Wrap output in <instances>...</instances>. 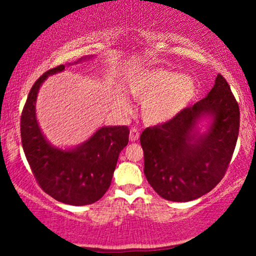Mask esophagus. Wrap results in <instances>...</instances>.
Instances as JSON below:
<instances>
[{
  "instance_id": "esophagus-1",
  "label": "esophagus",
  "mask_w": 256,
  "mask_h": 256,
  "mask_svg": "<svg viewBox=\"0 0 256 256\" xmlns=\"http://www.w3.org/2000/svg\"><path fill=\"white\" fill-rule=\"evenodd\" d=\"M138 138H140V132H138L137 128H132L130 130V140L131 142H136Z\"/></svg>"
}]
</instances>
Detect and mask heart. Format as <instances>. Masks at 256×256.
<instances>
[{"instance_id":"1","label":"heart","mask_w":256,"mask_h":256,"mask_svg":"<svg viewBox=\"0 0 256 256\" xmlns=\"http://www.w3.org/2000/svg\"><path fill=\"white\" fill-rule=\"evenodd\" d=\"M128 91L142 102L140 116L146 124L161 125L176 119L190 107L198 95V83L192 77L167 70L138 71L128 79ZM125 110L130 106L122 101Z\"/></svg>"}]
</instances>
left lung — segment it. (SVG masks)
Segmentation results:
<instances>
[{
	"label": "left lung",
	"instance_id": "obj_1",
	"mask_svg": "<svg viewBox=\"0 0 256 256\" xmlns=\"http://www.w3.org/2000/svg\"><path fill=\"white\" fill-rule=\"evenodd\" d=\"M238 130V104L218 74L204 98L171 122L142 132L146 180L168 201L201 198L224 177Z\"/></svg>",
	"mask_w": 256,
	"mask_h": 256
}]
</instances>
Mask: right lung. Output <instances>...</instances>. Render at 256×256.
Listing matches in <instances>:
<instances>
[{
  "mask_svg": "<svg viewBox=\"0 0 256 256\" xmlns=\"http://www.w3.org/2000/svg\"><path fill=\"white\" fill-rule=\"evenodd\" d=\"M94 58L95 55H88L67 66ZM64 71V64L49 70L31 88L20 122L22 149L38 184L48 195L66 204H91L110 188L120 152L128 143L130 131L128 126H102L72 148L52 146L38 124L36 101L44 80Z\"/></svg>",
  "mask_w": 256,
  "mask_h": 256,
  "instance_id": "add662e5",
  "label": "right lung"
}]
</instances>
